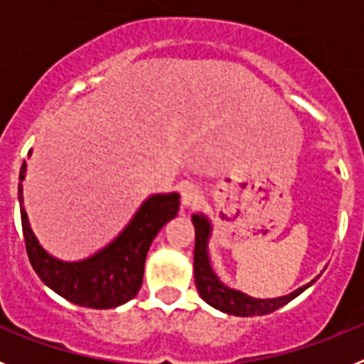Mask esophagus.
Here are the masks:
<instances>
[{
    "instance_id": "34e87169",
    "label": "esophagus",
    "mask_w": 364,
    "mask_h": 364,
    "mask_svg": "<svg viewBox=\"0 0 364 364\" xmlns=\"http://www.w3.org/2000/svg\"><path fill=\"white\" fill-rule=\"evenodd\" d=\"M202 198V191L198 189V186L195 184H186L182 188V204L186 208H193V205H197Z\"/></svg>"
}]
</instances>
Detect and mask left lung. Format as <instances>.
<instances>
[{
  "label": "left lung",
  "mask_w": 364,
  "mask_h": 364,
  "mask_svg": "<svg viewBox=\"0 0 364 364\" xmlns=\"http://www.w3.org/2000/svg\"><path fill=\"white\" fill-rule=\"evenodd\" d=\"M193 226H195V284L210 306L224 311L230 315H239V317H252V315H266L279 310L290 301H294L297 295L306 290L308 286L314 284V281L301 286L299 290L291 291L290 295L277 299H255L242 294L239 290H231L226 284H222L211 268L210 253H208V240L211 237V224L202 213H195L191 217Z\"/></svg>",
  "instance_id": "8db88e82"
}]
</instances>
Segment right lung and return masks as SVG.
Masks as SVG:
<instances>
[{
    "label": "right lung",
    "mask_w": 364,
    "mask_h": 364,
    "mask_svg": "<svg viewBox=\"0 0 364 364\" xmlns=\"http://www.w3.org/2000/svg\"><path fill=\"white\" fill-rule=\"evenodd\" d=\"M27 164H21L19 180H25ZM18 184L21 204V228L25 247L32 268L50 290L67 301L85 308H117L131 301L142 288L144 266L149 246L166 222L176 217L180 208L178 193L153 195L147 198L133 220L112 240L89 259L65 262L45 252L32 233L23 208V186Z\"/></svg>",
    "instance_id": "1"
}]
</instances>
